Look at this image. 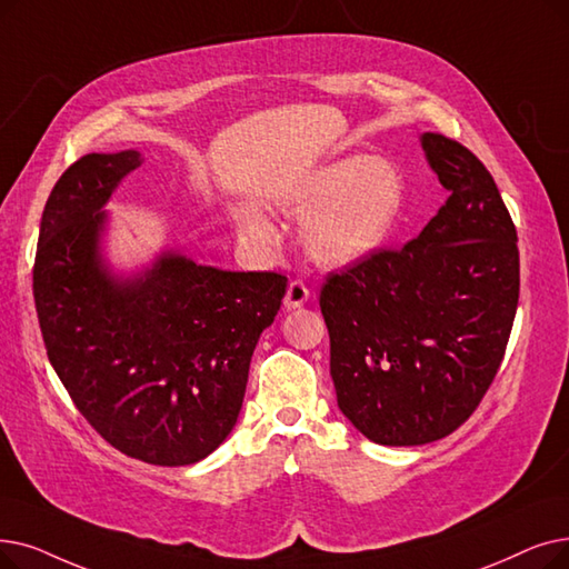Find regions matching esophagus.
<instances>
[{
	"label": "esophagus",
	"mask_w": 569,
	"mask_h": 569,
	"mask_svg": "<svg viewBox=\"0 0 569 569\" xmlns=\"http://www.w3.org/2000/svg\"><path fill=\"white\" fill-rule=\"evenodd\" d=\"M307 300H309V288L302 281H290L283 298L286 309H300L307 305Z\"/></svg>",
	"instance_id": "34e87169"
}]
</instances>
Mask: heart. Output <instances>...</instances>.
Returning a JSON list of instances; mask_svg holds the SVG:
<instances>
[{
  "mask_svg": "<svg viewBox=\"0 0 569 569\" xmlns=\"http://www.w3.org/2000/svg\"><path fill=\"white\" fill-rule=\"evenodd\" d=\"M283 216L300 223L305 256L326 269L351 267L375 256L402 213L405 179L383 158L346 156L305 174L277 197ZM237 230L256 249L279 241L271 220L251 204L234 211Z\"/></svg>",
  "mask_w": 569,
  "mask_h": 569,
  "instance_id": "1",
  "label": "heart"
}]
</instances>
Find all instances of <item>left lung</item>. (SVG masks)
Segmentation results:
<instances>
[{"label": "left lung", "mask_w": 569, "mask_h": 569, "mask_svg": "<svg viewBox=\"0 0 569 569\" xmlns=\"http://www.w3.org/2000/svg\"><path fill=\"white\" fill-rule=\"evenodd\" d=\"M430 169L451 194L402 251L330 274L337 405L383 447H418L460 428L498 375L518 305L516 228L483 162L426 132Z\"/></svg>", "instance_id": "left-lung-1"}]
</instances>
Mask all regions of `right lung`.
Listing matches in <instances>:
<instances>
[{
  "mask_svg": "<svg viewBox=\"0 0 569 569\" xmlns=\"http://www.w3.org/2000/svg\"><path fill=\"white\" fill-rule=\"evenodd\" d=\"M141 162L128 148L64 171L41 216L32 288L48 360L86 421L120 453L181 467L232 432L288 279L197 264L179 249L116 271L104 207Z\"/></svg>",
  "mask_w": 569,
  "mask_h": 569,
  "instance_id": "obj_1",
  "label": "right lung"
}]
</instances>
